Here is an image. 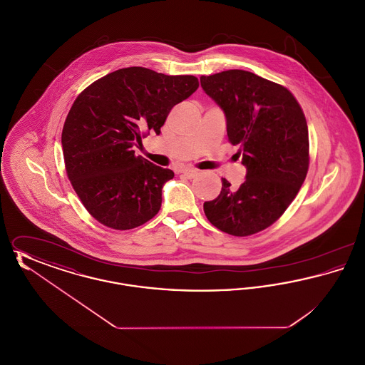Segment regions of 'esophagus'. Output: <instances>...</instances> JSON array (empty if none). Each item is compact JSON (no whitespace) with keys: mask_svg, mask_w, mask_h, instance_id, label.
Returning <instances> with one entry per match:
<instances>
[{"mask_svg":"<svg viewBox=\"0 0 365 365\" xmlns=\"http://www.w3.org/2000/svg\"><path fill=\"white\" fill-rule=\"evenodd\" d=\"M182 175H183V176H186L187 179H192V178H195V176L198 175V170H194V168H186V170H183V171H182Z\"/></svg>","mask_w":365,"mask_h":365,"instance_id":"1","label":"esophagus"}]
</instances>
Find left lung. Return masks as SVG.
Segmentation results:
<instances>
[{"instance_id": "8db88e82", "label": "left lung", "mask_w": 365, "mask_h": 365, "mask_svg": "<svg viewBox=\"0 0 365 365\" xmlns=\"http://www.w3.org/2000/svg\"><path fill=\"white\" fill-rule=\"evenodd\" d=\"M200 81L223 109L228 140L240 146L237 155L246 167V179L238 189L222 178L220 194L204 204L205 216L230 235L256 234L284 213L307 178L305 115L286 87L249 71H223Z\"/></svg>"}]
</instances>
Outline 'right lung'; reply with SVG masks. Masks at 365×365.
Returning <instances> with one entry per match:
<instances>
[{"label":"right lung","mask_w":365,"mask_h":365,"mask_svg":"<svg viewBox=\"0 0 365 365\" xmlns=\"http://www.w3.org/2000/svg\"><path fill=\"white\" fill-rule=\"evenodd\" d=\"M198 86L192 75L128 67L76 97L63 127V155L73 190L97 222L131 230L156 216L174 173L135 156L133 148L150 131L158 135L171 109Z\"/></svg>","instance_id":"obj_1"}]
</instances>
